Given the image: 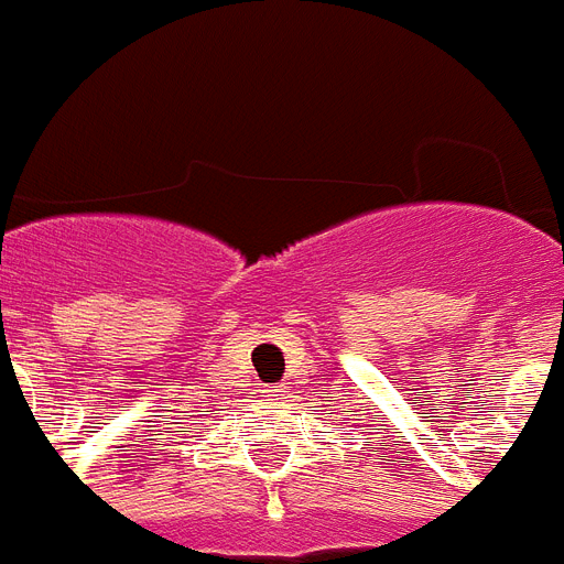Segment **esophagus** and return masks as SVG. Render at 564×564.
<instances>
[{"mask_svg":"<svg viewBox=\"0 0 564 564\" xmlns=\"http://www.w3.org/2000/svg\"><path fill=\"white\" fill-rule=\"evenodd\" d=\"M283 392H286L283 386H269V389H265V398H272V401H274V398H281Z\"/></svg>","mask_w":564,"mask_h":564,"instance_id":"obj_1","label":"esophagus"}]
</instances>
